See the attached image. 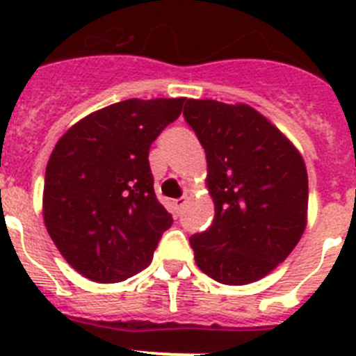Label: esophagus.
Returning <instances> with one entry per match:
<instances>
[{
	"label": "esophagus",
	"mask_w": 356,
	"mask_h": 356,
	"mask_svg": "<svg viewBox=\"0 0 356 356\" xmlns=\"http://www.w3.org/2000/svg\"><path fill=\"white\" fill-rule=\"evenodd\" d=\"M185 203H187V196H184V197H180V200H175V201H172V207H175V212H176V213H180V210L184 209Z\"/></svg>",
	"instance_id": "1"
}]
</instances>
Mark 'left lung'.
<instances>
[{"mask_svg": "<svg viewBox=\"0 0 356 356\" xmlns=\"http://www.w3.org/2000/svg\"><path fill=\"white\" fill-rule=\"evenodd\" d=\"M187 124L207 153L216 216L191 237L201 271L246 285L287 259L307 226L308 176L294 144L244 103L187 99Z\"/></svg>", "mask_w": 356, "mask_h": 356, "instance_id": "1", "label": "left lung"}]
</instances>
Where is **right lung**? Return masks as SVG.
Returning a JSON list of instances; mask_svg holds the SVG:
<instances>
[{"label":"right lung","mask_w":356,"mask_h":356,"mask_svg":"<svg viewBox=\"0 0 356 356\" xmlns=\"http://www.w3.org/2000/svg\"><path fill=\"white\" fill-rule=\"evenodd\" d=\"M185 97L127 99L92 112L56 143L42 216L69 266L97 284L146 269L172 216L156 200L149 147Z\"/></svg>","instance_id":"1"}]
</instances>
